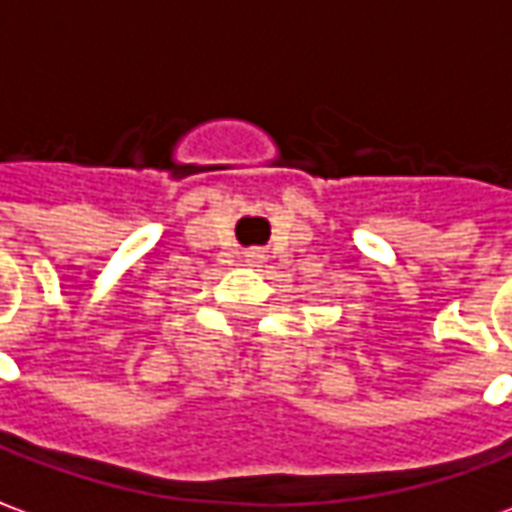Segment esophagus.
Listing matches in <instances>:
<instances>
[{
  "instance_id": "obj_1",
  "label": "esophagus",
  "mask_w": 512,
  "mask_h": 512,
  "mask_svg": "<svg viewBox=\"0 0 512 512\" xmlns=\"http://www.w3.org/2000/svg\"><path fill=\"white\" fill-rule=\"evenodd\" d=\"M248 259H259V250H250V253H248Z\"/></svg>"
}]
</instances>
